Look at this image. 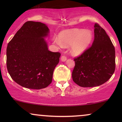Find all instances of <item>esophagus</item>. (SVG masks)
Segmentation results:
<instances>
[{"label": "esophagus", "instance_id": "obj_1", "mask_svg": "<svg viewBox=\"0 0 122 122\" xmlns=\"http://www.w3.org/2000/svg\"><path fill=\"white\" fill-rule=\"evenodd\" d=\"M66 60V57L65 56H61V61H65Z\"/></svg>", "mask_w": 122, "mask_h": 122}]
</instances>
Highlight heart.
<instances>
[{"mask_svg":"<svg viewBox=\"0 0 122 122\" xmlns=\"http://www.w3.org/2000/svg\"><path fill=\"white\" fill-rule=\"evenodd\" d=\"M92 38L93 34L89 30L73 29L61 31L59 35V40L54 38L53 41L58 46H68L72 44L71 53L78 56L87 49Z\"/></svg>","mask_w":122,"mask_h":122,"instance_id":"heart-1","label":"heart"}]
</instances>
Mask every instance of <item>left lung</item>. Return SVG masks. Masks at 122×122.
Wrapping results in <instances>:
<instances>
[{"instance_id": "1", "label": "left lung", "mask_w": 122, "mask_h": 122, "mask_svg": "<svg viewBox=\"0 0 122 122\" xmlns=\"http://www.w3.org/2000/svg\"><path fill=\"white\" fill-rule=\"evenodd\" d=\"M115 48L104 29L96 23L91 46L74 58L73 81L80 86L93 87L104 84L116 69Z\"/></svg>"}]
</instances>
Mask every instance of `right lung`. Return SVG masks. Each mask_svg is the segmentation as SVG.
Masks as SVG:
<instances>
[{
    "instance_id": "add662e5",
    "label": "right lung",
    "mask_w": 122,
    "mask_h": 122,
    "mask_svg": "<svg viewBox=\"0 0 122 122\" xmlns=\"http://www.w3.org/2000/svg\"><path fill=\"white\" fill-rule=\"evenodd\" d=\"M49 29L45 24L33 21L23 25L6 48V67L11 78L23 87L46 88L52 81L61 53L48 49L43 38Z\"/></svg>"
}]
</instances>
